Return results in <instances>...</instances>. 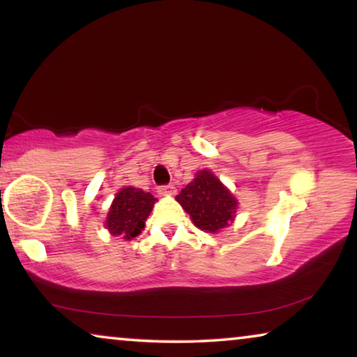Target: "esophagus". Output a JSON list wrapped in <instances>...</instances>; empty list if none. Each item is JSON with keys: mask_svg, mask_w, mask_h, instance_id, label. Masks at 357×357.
<instances>
[{"mask_svg": "<svg viewBox=\"0 0 357 357\" xmlns=\"http://www.w3.org/2000/svg\"><path fill=\"white\" fill-rule=\"evenodd\" d=\"M159 195H162V197H169V195H175V192H177V188H175V185L169 183V185H160V187L158 188Z\"/></svg>", "mask_w": 357, "mask_h": 357, "instance_id": "1", "label": "esophagus"}]
</instances>
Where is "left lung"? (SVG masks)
<instances>
[{"label": "left lung", "mask_w": 357, "mask_h": 357, "mask_svg": "<svg viewBox=\"0 0 357 357\" xmlns=\"http://www.w3.org/2000/svg\"><path fill=\"white\" fill-rule=\"evenodd\" d=\"M177 202L190 214L195 226L206 232H218L229 226L237 209V199L208 170L197 174L177 195Z\"/></svg>", "instance_id": "1"}]
</instances>
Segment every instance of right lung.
Masks as SVG:
<instances>
[{"label":"right lung","instance_id":"right-lung-1","mask_svg":"<svg viewBox=\"0 0 357 357\" xmlns=\"http://www.w3.org/2000/svg\"><path fill=\"white\" fill-rule=\"evenodd\" d=\"M155 198L141 188L126 187L115 195L112 203L105 226L110 234L121 236L126 241L139 236L144 229V221L148 219Z\"/></svg>","mask_w":357,"mask_h":357}]
</instances>
